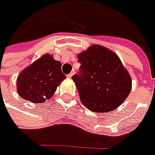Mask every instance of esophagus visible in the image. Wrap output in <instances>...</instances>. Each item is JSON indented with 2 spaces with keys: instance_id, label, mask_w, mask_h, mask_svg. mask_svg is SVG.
I'll list each match as a JSON object with an SVG mask.
<instances>
[{
  "instance_id": "esophagus-1",
  "label": "esophagus",
  "mask_w": 155,
  "mask_h": 155,
  "mask_svg": "<svg viewBox=\"0 0 155 155\" xmlns=\"http://www.w3.org/2000/svg\"><path fill=\"white\" fill-rule=\"evenodd\" d=\"M73 75H74V71H72V72H71L70 74L67 75V78H71Z\"/></svg>"
}]
</instances>
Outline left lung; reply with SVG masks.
Returning <instances> with one entry per match:
<instances>
[{"label": "left lung", "mask_w": 155, "mask_h": 155, "mask_svg": "<svg viewBox=\"0 0 155 155\" xmlns=\"http://www.w3.org/2000/svg\"><path fill=\"white\" fill-rule=\"evenodd\" d=\"M80 74L72 79L81 102L88 110L106 113L117 109L128 97L132 79L114 51L103 45H91L78 54Z\"/></svg>", "instance_id": "1"}]
</instances>
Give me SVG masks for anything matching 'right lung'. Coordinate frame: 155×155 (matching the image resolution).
I'll return each mask as SVG.
<instances>
[{
	"label": "right lung",
	"mask_w": 155,
	"mask_h": 155,
	"mask_svg": "<svg viewBox=\"0 0 155 155\" xmlns=\"http://www.w3.org/2000/svg\"><path fill=\"white\" fill-rule=\"evenodd\" d=\"M62 64L45 53L21 71L16 81L17 92L21 98L33 104H43L54 95L57 87L66 77Z\"/></svg>",
	"instance_id": "1"
}]
</instances>
